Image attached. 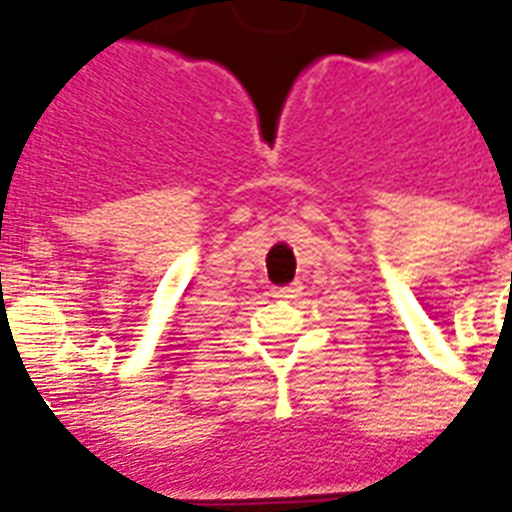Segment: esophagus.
Segmentation results:
<instances>
[{"instance_id":"34e87169","label":"esophagus","mask_w":512,"mask_h":512,"mask_svg":"<svg viewBox=\"0 0 512 512\" xmlns=\"http://www.w3.org/2000/svg\"><path fill=\"white\" fill-rule=\"evenodd\" d=\"M299 292H302V286H299V284L273 286V289H270V294H273V297H276V299H292V297H297Z\"/></svg>"}]
</instances>
